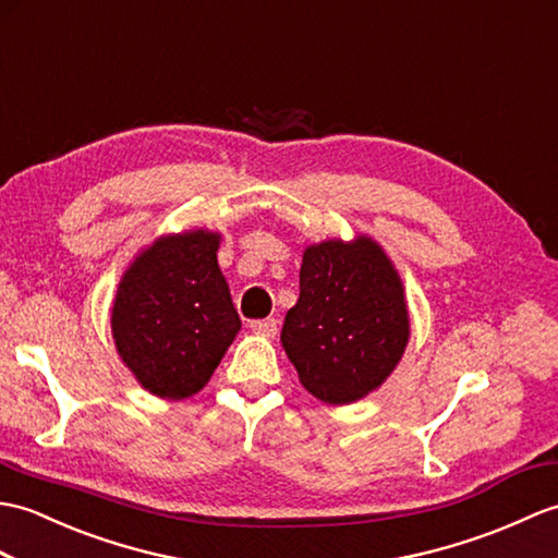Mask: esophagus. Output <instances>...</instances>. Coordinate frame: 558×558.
<instances>
[{
	"mask_svg": "<svg viewBox=\"0 0 558 558\" xmlns=\"http://www.w3.org/2000/svg\"><path fill=\"white\" fill-rule=\"evenodd\" d=\"M252 332L262 335V338H276L278 332V320L276 318H264V320H252L250 323Z\"/></svg>",
	"mask_w": 558,
	"mask_h": 558,
	"instance_id": "34e87169",
	"label": "esophagus"
}]
</instances>
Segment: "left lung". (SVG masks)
Wrapping results in <instances>:
<instances>
[{
  "label": "left lung",
  "instance_id": "1",
  "mask_svg": "<svg viewBox=\"0 0 558 558\" xmlns=\"http://www.w3.org/2000/svg\"><path fill=\"white\" fill-rule=\"evenodd\" d=\"M409 335L404 282L378 242L359 235L308 244L280 342L311 395L342 407L378 390Z\"/></svg>",
  "mask_w": 558,
  "mask_h": 558
}]
</instances>
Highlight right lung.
Wrapping results in <instances>:
<instances>
[{"label":"right lung","mask_w":558,"mask_h":558,"mask_svg":"<svg viewBox=\"0 0 558 558\" xmlns=\"http://www.w3.org/2000/svg\"><path fill=\"white\" fill-rule=\"evenodd\" d=\"M218 244V232L202 228L161 235L133 258L116 290V352L161 399L197 395L242 328Z\"/></svg>","instance_id":"1"}]
</instances>
